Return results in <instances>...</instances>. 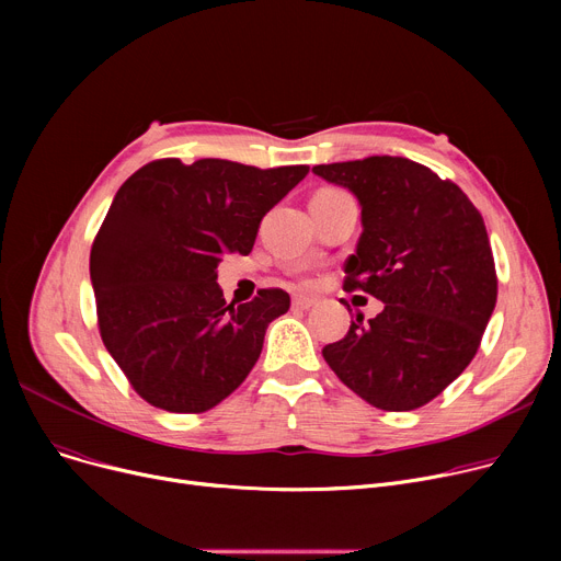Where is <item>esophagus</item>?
Returning <instances> with one entry per match:
<instances>
[{
    "mask_svg": "<svg viewBox=\"0 0 561 561\" xmlns=\"http://www.w3.org/2000/svg\"><path fill=\"white\" fill-rule=\"evenodd\" d=\"M313 305H316V300H313V298H307V296H296V298H293V307L300 309V311H307V309H311Z\"/></svg>",
    "mask_w": 561,
    "mask_h": 561,
    "instance_id": "obj_1",
    "label": "esophagus"
}]
</instances>
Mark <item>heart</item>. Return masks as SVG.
I'll use <instances>...</instances> for the list:
<instances>
[{
    "instance_id": "heart-1",
    "label": "heart",
    "mask_w": 561,
    "mask_h": 561,
    "mask_svg": "<svg viewBox=\"0 0 561 561\" xmlns=\"http://www.w3.org/2000/svg\"><path fill=\"white\" fill-rule=\"evenodd\" d=\"M320 193H341V191H334V188H325V191H320Z\"/></svg>"
}]
</instances>
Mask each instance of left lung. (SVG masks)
Segmentation results:
<instances>
[{
  "label": "left lung",
  "mask_w": 561,
  "mask_h": 561,
  "mask_svg": "<svg viewBox=\"0 0 561 561\" xmlns=\"http://www.w3.org/2000/svg\"><path fill=\"white\" fill-rule=\"evenodd\" d=\"M362 206L357 252L345 290L385 309L357 313L322 357L347 389L385 411L434 400L473 362L497 298V277L480 211L450 180L402 157L313 165Z\"/></svg>",
  "instance_id": "left-lung-1"
}]
</instances>
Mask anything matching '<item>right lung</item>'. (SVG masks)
Wrapping results in <instances>:
<instances>
[{
	"label": "right lung",
	"mask_w": 561,
	"mask_h": 561,
	"mask_svg": "<svg viewBox=\"0 0 561 561\" xmlns=\"http://www.w3.org/2000/svg\"><path fill=\"white\" fill-rule=\"evenodd\" d=\"M309 168L159 159L115 193L91 250L100 334L134 391L172 414H199L243 385L290 298L261 288L227 305L222 254H250L261 218Z\"/></svg>",
	"instance_id": "right-lung-1"
}]
</instances>
